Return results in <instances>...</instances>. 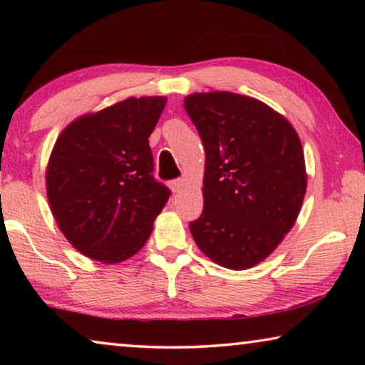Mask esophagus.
I'll return each mask as SVG.
<instances>
[{
	"instance_id": "obj_1",
	"label": "esophagus",
	"mask_w": 365,
	"mask_h": 365,
	"mask_svg": "<svg viewBox=\"0 0 365 365\" xmlns=\"http://www.w3.org/2000/svg\"><path fill=\"white\" fill-rule=\"evenodd\" d=\"M169 187L172 191H174V193H178V191H180L183 187V178H174V180L169 182Z\"/></svg>"
}]
</instances>
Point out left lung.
<instances>
[{
  "label": "left lung",
  "mask_w": 365,
  "mask_h": 365,
  "mask_svg": "<svg viewBox=\"0 0 365 365\" xmlns=\"http://www.w3.org/2000/svg\"><path fill=\"white\" fill-rule=\"evenodd\" d=\"M183 106L206 151L205 207L190 232L215 264L250 269L299 214L307 178L298 133L267 104L228 91L190 95Z\"/></svg>",
  "instance_id": "1"
}]
</instances>
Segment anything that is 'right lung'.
I'll use <instances>...</instances> for the list:
<instances>
[{
	"label": "right lung",
	"instance_id": "right-lung-1",
	"mask_svg": "<svg viewBox=\"0 0 365 365\" xmlns=\"http://www.w3.org/2000/svg\"><path fill=\"white\" fill-rule=\"evenodd\" d=\"M168 100L128 98L67 125L46 170L61 232L86 257L106 264L141 250L170 190L153 175L150 148Z\"/></svg>",
	"mask_w": 365,
	"mask_h": 365
}]
</instances>
